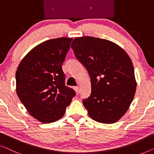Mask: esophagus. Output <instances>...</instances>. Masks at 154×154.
<instances>
[{
  "instance_id": "obj_1",
  "label": "esophagus",
  "mask_w": 154,
  "mask_h": 154,
  "mask_svg": "<svg viewBox=\"0 0 154 154\" xmlns=\"http://www.w3.org/2000/svg\"><path fill=\"white\" fill-rule=\"evenodd\" d=\"M74 90L75 91V92H76L77 95H78V94L79 93V87H77V86L74 87Z\"/></svg>"
}]
</instances>
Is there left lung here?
<instances>
[{
  "label": "left lung",
  "instance_id": "left-lung-1",
  "mask_svg": "<svg viewBox=\"0 0 154 154\" xmlns=\"http://www.w3.org/2000/svg\"><path fill=\"white\" fill-rule=\"evenodd\" d=\"M71 48L91 77V95L83 100L89 116L100 123L116 122L129 108L136 90L129 56L112 41L92 36L75 38Z\"/></svg>",
  "mask_w": 154,
  "mask_h": 154
}]
</instances>
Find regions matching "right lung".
Instances as JSON below:
<instances>
[{
  "mask_svg": "<svg viewBox=\"0 0 154 154\" xmlns=\"http://www.w3.org/2000/svg\"><path fill=\"white\" fill-rule=\"evenodd\" d=\"M72 40L61 37L45 41L30 50L18 66V97L29 113L41 122L59 120L76 94L65 85L62 70Z\"/></svg>",
  "mask_w": 154,
  "mask_h": 154,
  "instance_id": "add662e5",
  "label": "right lung"
}]
</instances>
